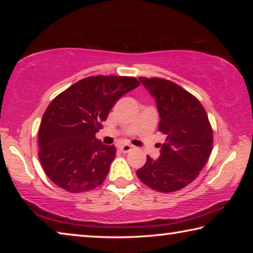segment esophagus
I'll return each mask as SVG.
<instances>
[{
    "mask_svg": "<svg viewBox=\"0 0 253 253\" xmlns=\"http://www.w3.org/2000/svg\"><path fill=\"white\" fill-rule=\"evenodd\" d=\"M119 149H121L122 153H128V152L131 151L132 146H131V145L125 144V145H121V146H119Z\"/></svg>",
    "mask_w": 253,
    "mask_h": 253,
    "instance_id": "34e87169",
    "label": "esophagus"
}]
</instances>
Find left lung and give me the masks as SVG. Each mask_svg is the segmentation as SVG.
<instances>
[{
	"mask_svg": "<svg viewBox=\"0 0 253 253\" xmlns=\"http://www.w3.org/2000/svg\"><path fill=\"white\" fill-rule=\"evenodd\" d=\"M139 81L155 99L158 129L166 136L157 160L147 156L137 176L158 192H175L198 177L212 152L213 132L207 111L196 98L169 80Z\"/></svg>",
	"mask_w": 253,
	"mask_h": 253,
	"instance_id": "1",
	"label": "left lung"
}]
</instances>
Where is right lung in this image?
<instances>
[{
	"label": "right lung",
	"instance_id": "right-lung-1",
	"mask_svg": "<svg viewBox=\"0 0 253 253\" xmlns=\"http://www.w3.org/2000/svg\"><path fill=\"white\" fill-rule=\"evenodd\" d=\"M138 85L134 77H88L50 102L39 129V158L55 185L71 193L101 185L116 148L95 135L119 98Z\"/></svg>",
	"mask_w": 253,
	"mask_h": 253
}]
</instances>
